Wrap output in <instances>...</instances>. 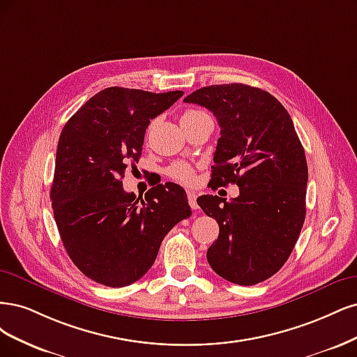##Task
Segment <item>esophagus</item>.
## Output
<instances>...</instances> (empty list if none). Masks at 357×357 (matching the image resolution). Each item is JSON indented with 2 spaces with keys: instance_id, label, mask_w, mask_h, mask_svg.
Instances as JSON below:
<instances>
[{
  "instance_id": "obj_1",
  "label": "esophagus",
  "mask_w": 357,
  "mask_h": 357,
  "mask_svg": "<svg viewBox=\"0 0 357 357\" xmlns=\"http://www.w3.org/2000/svg\"><path fill=\"white\" fill-rule=\"evenodd\" d=\"M187 195H188V203H190V206H191V209H192V211L199 209V204H197V192L188 191Z\"/></svg>"
}]
</instances>
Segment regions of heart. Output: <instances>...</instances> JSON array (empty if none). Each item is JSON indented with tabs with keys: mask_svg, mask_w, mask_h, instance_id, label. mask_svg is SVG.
Returning a JSON list of instances; mask_svg holds the SVG:
<instances>
[{
	"mask_svg": "<svg viewBox=\"0 0 357 357\" xmlns=\"http://www.w3.org/2000/svg\"><path fill=\"white\" fill-rule=\"evenodd\" d=\"M204 112L197 111V109H188L182 114L181 121H185V120H191L195 117H200L203 116ZM167 174L170 178H174L175 181H181V182H191L194 179V170L191 166L188 165H183V163H175L172 165L167 169Z\"/></svg>",
	"mask_w": 357,
	"mask_h": 357,
	"instance_id": "1",
	"label": "heart"
}]
</instances>
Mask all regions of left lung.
Instances as JSON below:
<instances>
[{
    "label": "left lung",
    "mask_w": 357,
    "mask_h": 357,
    "mask_svg": "<svg viewBox=\"0 0 357 357\" xmlns=\"http://www.w3.org/2000/svg\"><path fill=\"white\" fill-rule=\"evenodd\" d=\"M212 111L221 128L212 183H236L238 197L197 200L220 236L208 262L222 279L250 286L289 258L305 220L308 169L289 112L268 91L248 84L202 87L183 99Z\"/></svg>",
    "instance_id": "obj_1"
}]
</instances>
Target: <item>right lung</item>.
I'll list each match as a JSON object with an SVG mask.
<instances>
[{"label":"right lung","instance_id":"1","mask_svg":"<svg viewBox=\"0 0 357 357\" xmlns=\"http://www.w3.org/2000/svg\"><path fill=\"white\" fill-rule=\"evenodd\" d=\"M182 95L103 89L61 132L50 191L54 221L68 255L96 283L123 287L139 280L165 236L191 215L176 183H158L136 197L121 181L141 157L149 120Z\"/></svg>","mask_w":357,"mask_h":357}]
</instances>
